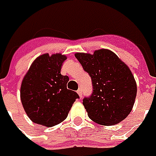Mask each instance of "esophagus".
<instances>
[{
    "label": "esophagus",
    "instance_id": "1",
    "mask_svg": "<svg viewBox=\"0 0 156 156\" xmlns=\"http://www.w3.org/2000/svg\"><path fill=\"white\" fill-rule=\"evenodd\" d=\"M77 93H78L79 97L82 98V89H79V90H77Z\"/></svg>",
    "mask_w": 156,
    "mask_h": 156
}]
</instances>
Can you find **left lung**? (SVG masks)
I'll return each instance as SVG.
<instances>
[{
  "instance_id": "left-lung-1",
  "label": "left lung",
  "mask_w": 156,
  "mask_h": 156,
  "mask_svg": "<svg viewBox=\"0 0 156 156\" xmlns=\"http://www.w3.org/2000/svg\"><path fill=\"white\" fill-rule=\"evenodd\" d=\"M75 58L92 80L93 92L83 99L88 116L102 126H114L128 116L135 102L137 85L128 66L113 51L76 52Z\"/></svg>"
}]
</instances>
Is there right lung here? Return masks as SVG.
Instances as JSON below:
<instances>
[{
    "label": "right lung",
    "mask_w": 156,
    "mask_h": 156,
    "mask_svg": "<svg viewBox=\"0 0 156 156\" xmlns=\"http://www.w3.org/2000/svg\"><path fill=\"white\" fill-rule=\"evenodd\" d=\"M66 55L44 53L38 56L24 75L20 97L23 107L36 124L51 127L66 119L79 96L67 90L68 76L60 74Z\"/></svg>",
    "instance_id": "add662e5"
}]
</instances>
